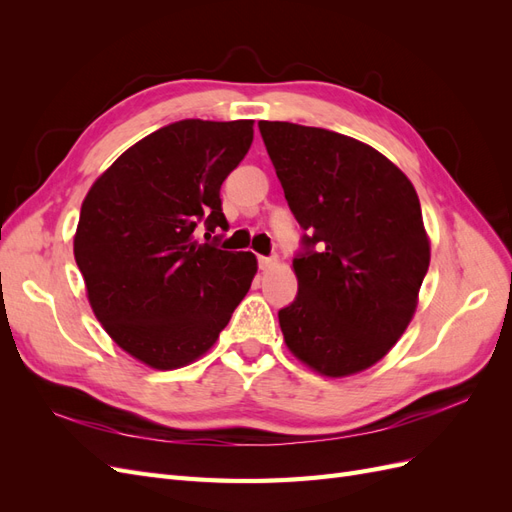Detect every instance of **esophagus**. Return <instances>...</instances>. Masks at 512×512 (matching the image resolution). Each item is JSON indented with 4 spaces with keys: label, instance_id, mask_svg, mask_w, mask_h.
<instances>
[{
    "label": "esophagus",
    "instance_id": "obj_1",
    "mask_svg": "<svg viewBox=\"0 0 512 512\" xmlns=\"http://www.w3.org/2000/svg\"><path fill=\"white\" fill-rule=\"evenodd\" d=\"M277 265H280V260H277L275 256H271V258L258 256V267H260L262 271H271V269H275Z\"/></svg>",
    "mask_w": 512,
    "mask_h": 512
}]
</instances>
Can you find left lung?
Masks as SVG:
<instances>
[{
  "instance_id": "left-lung-1",
  "label": "left lung",
  "mask_w": 512,
  "mask_h": 512,
  "mask_svg": "<svg viewBox=\"0 0 512 512\" xmlns=\"http://www.w3.org/2000/svg\"><path fill=\"white\" fill-rule=\"evenodd\" d=\"M288 207L309 235L280 309L288 350L327 378L376 365L416 312L431 247L410 179L356 138L258 121Z\"/></svg>"
}]
</instances>
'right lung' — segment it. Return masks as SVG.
<instances>
[{
  "mask_svg": "<svg viewBox=\"0 0 512 512\" xmlns=\"http://www.w3.org/2000/svg\"><path fill=\"white\" fill-rule=\"evenodd\" d=\"M254 121L183 119L145 136L91 185L74 235L87 299L113 342L151 369L200 359L252 286V252L196 239L226 228L222 181ZM205 237V239H207Z\"/></svg>",
  "mask_w": 512,
  "mask_h": 512,
  "instance_id": "1",
  "label": "right lung"
}]
</instances>
